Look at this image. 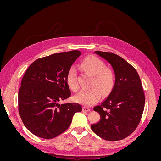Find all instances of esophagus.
I'll return each instance as SVG.
<instances>
[{
  "mask_svg": "<svg viewBox=\"0 0 161 161\" xmlns=\"http://www.w3.org/2000/svg\"><path fill=\"white\" fill-rule=\"evenodd\" d=\"M91 109L88 108H86V107H83V108H82V111L84 112H87V111H89Z\"/></svg>",
  "mask_w": 161,
  "mask_h": 161,
  "instance_id": "esophagus-1",
  "label": "esophagus"
}]
</instances>
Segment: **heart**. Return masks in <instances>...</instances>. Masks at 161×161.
Returning <instances> with one entry per match:
<instances>
[{
	"instance_id": "heart-1",
	"label": "heart",
	"mask_w": 161,
	"mask_h": 161,
	"mask_svg": "<svg viewBox=\"0 0 161 161\" xmlns=\"http://www.w3.org/2000/svg\"><path fill=\"white\" fill-rule=\"evenodd\" d=\"M80 66L89 74L93 76L92 88L82 89L75 95V100L85 105H91L100 99L101 92L105 95L111 91L114 84V75L112 72L106 69L104 62L95 56H89L82 62ZM67 83L70 88L76 91L79 88L76 69L72 66L66 75Z\"/></svg>"
}]
</instances>
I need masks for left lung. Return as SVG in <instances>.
<instances>
[{"mask_svg":"<svg viewBox=\"0 0 161 161\" xmlns=\"http://www.w3.org/2000/svg\"><path fill=\"white\" fill-rule=\"evenodd\" d=\"M95 53L111 64L115 79L109 95L93 108L101 118L91 128L104 140H122L136 130L142 118L145 103L142 82L137 71L121 57L111 52Z\"/></svg>","mask_w":161,"mask_h":161,"instance_id":"1","label":"left lung"}]
</instances>
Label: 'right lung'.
I'll list each match as a JSON object with an SVG mask.
<instances>
[{
    "label": "right lung",
    "instance_id": "add662e5",
    "mask_svg": "<svg viewBox=\"0 0 161 161\" xmlns=\"http://www.w3.org/2000/svg\"><path fill=\"white\" fill-rule=\"evenodd\" d=\"M80 52L53 53L34 61L21 80L19 112L27 129L37 137L51 139L66 131L79 103L60 104L70 97L66 75Z\"/></svg>",
    "mask_w": 161,
    "mask_h": 161
}]
</instances>
